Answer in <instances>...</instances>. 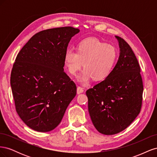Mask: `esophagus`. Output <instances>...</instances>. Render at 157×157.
<instances>
[{
  "instance_id": "1",
  "label": "esophagus",
  "mask_w": 157,
  "mask_h": 157,
  "mask_svg": "<svg viewBox=\"0 0 157 157\" xmlns=\"http://www.w3.org/2000/svg\"><path fill=\"white\" fill-rule=\"evenodd\" d=\"M83 92H84V88H83L80 87V86H78V87H77V94H81V93H83Z\"/></svg>"
}]
</instances>
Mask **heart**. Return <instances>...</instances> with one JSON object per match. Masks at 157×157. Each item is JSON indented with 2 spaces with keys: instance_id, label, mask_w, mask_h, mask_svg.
I'll return each instance as SVG.
<instances>
[{
  "instance_id": "b5f03b06",
  "label": "heart",
  "mask_w": 157,
  "mask_h": 157,
  "mask_svg": "<svg viewBox=\"0 0 157 157\" xmlns=\"http://www.w3.org/2000/svg\"><path fill=\"white\" fill-rule=\"evenodd\" d=\"M117 59L118 52L115 46L95 38H87L78 42L76 52L72 49L65 52L64 63L72 75H76L83 63L84 69L78 79L80 82L86 84L92 78L95 81L107 78Z\"/></svg>"
}]
</instances>
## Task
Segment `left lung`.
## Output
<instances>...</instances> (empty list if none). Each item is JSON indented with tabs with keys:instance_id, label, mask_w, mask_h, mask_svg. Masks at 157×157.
Here are the masks:
<instances>
[{
	"instance_id": "left-lung-1",
	"label": "left lung",
	"mask_w": 157,
	"mask_h": 157,
	"mask_svg": "<svg viewBox=\"0 0 157 157\" xmlns=\"http://www.w3.org/2000/svg\"><path fill=\"white\" fill-rule=\"evenodd\" d=\"M120 48L117 63L110 75L88 89V112L96 130L102 134H118L139 115L144 85L140 67L131 47L115 36Z\"/></svg>"
}]
</instances>
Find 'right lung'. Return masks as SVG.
I'll use <instances>...</instances> for the list:
<instances>
[{
    "label": "right lung",
    "mask_w": 157,
    "mask_h": 157,
    "mask_svg": "<svg viewBox=\"0 0 157 157\" xmlns=\"http://www.w3.org/2000/svg\"><path fill=\"white\" fill-rule=\"evenodd\" d=\"M78 29L54 28L33 35L13 63L10 85L16 111L31 129L54 130L62 120L77 86L64 72L69 42Z\"/></svg>",
    "instance_id": "right-lung-1"
}]
</instances>
